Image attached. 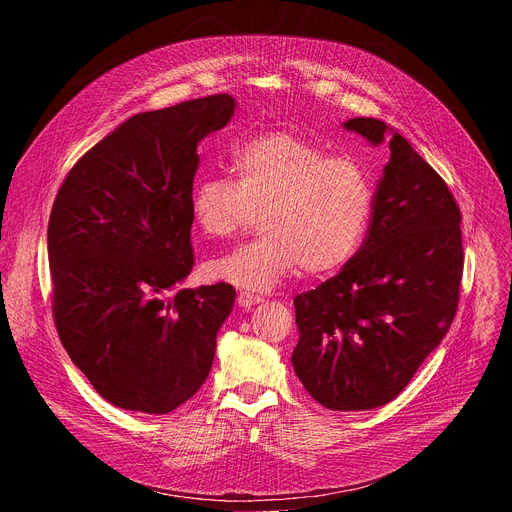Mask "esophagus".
<instances>
[{
    "instance_id": "34e87169",
    "label": "esophagus",
    "mask_w": 512,
    "mask_h": 512,
    "mask_svg": "<svg viewBox=\"0 0 512 512\" xmlns=\"http://www.w3.org/2000/svg\"><path fill=\"white\" fill-rule=\"evenodd\" d=\"M237 302H239V306H243V308H251V306L263 302V298H261L259 294H251V291H241V294L237 296Z\"/></svg>"
}]
</instances>
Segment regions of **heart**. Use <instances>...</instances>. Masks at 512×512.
Listing matches in <instances>:
<instances>
[{"label":"heart","mask_w":512,"mask_h":512,"mask_svg":"<svg viewBox=\"0 0 512 512\" xmlns=\"http://www.w3.org/2000/svg\"><path fill=\"white\" fill-rule=\"evenodd\" d=\"M235 180L200 178L190 196L194 225L223 239L253 221L261 235L210 259L212 279L267 291L298 267L328 275L346 265L367 237L375 188L364 166L330 156L320 143L289 131H265L233 152Z\"/></svg>","instance_id":"1"}]
</instances>
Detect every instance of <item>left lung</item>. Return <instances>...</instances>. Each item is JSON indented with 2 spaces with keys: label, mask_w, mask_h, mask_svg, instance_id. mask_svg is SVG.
Masks as SVG:
<instances>
[{
  "label": "left lung",
  "mask_w": 512,
  "mask_h": 512,
  "mask_svg": "<svg viewBox=\"0 0 512 512\" xmlns=\"http://www.w3.org/2000/svg\"><path fill=\"white\" fill-rule=\"evenodd\" d=\"M373 145L389 139L367 239L316 289L294 300L291 364L332 411L393 401L450 330L464 269L462 214L444 178L411 143L373 117L344 123Z\"/></svg>",
  "instance_id": "obj_1"
}]
</instances>
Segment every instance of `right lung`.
I'll return each instance as SVG.
<instances>
[{
    "label": "right lung",
    "mask_w": 512,
    "mask_h": 512,
    "mask_svg": "<svg viewBox=\"0 0 512 512\" xmlns=\"http://www.w3.org/2000/svg\"><path fill=\"white\" fill-rule=\"evenodd\" d=\"M235 113L210 95L129 117L66 174L48 221L52 314L70 360L111 405L164 415L206 381L229 283L192 271L198 143Z\"/></svg>",
    "instance_id": "obj_1"
}]
</instances>
